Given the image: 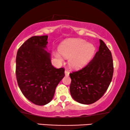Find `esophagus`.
Returning a JSON list of instances; mask_svg holds the SVG:
<instances>
[{
    "mask_svg": "<svg viewBox=\"0 0 130 130\" xmlns=\"http://www.w3.org/2000/svg\"><path fill=\"white\" fill-rule=\"evenodd\" d=\"M64 73H65V75H66V76H68L69 75V73H69V72L68 70H65Z\"/></svg>",
    "mask_w": 130,
    "mask_h": 130,
    "instance_id": "34e87169",
    "label": "esophagus"
}]
</instances>
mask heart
<instances>
[{
	"label": "heart",
	"instance_id": "1",
	"mask_svg": "<svg viewBox=\"0 0 130 130\" xmlns=\"http://www.w3.org/2000/svg\"><path fill=\"white\" fill-rule=\"evenodd\" d=\"M95 48L85 40L72 39L64 42L59 48L60 53H56L55 56L60 61H63L62 56L69 58V66L74 69L82 68L90 61Z\"/></svg>",
	"mask_w": 130,
	"mask_h": 130
}]
</instances>
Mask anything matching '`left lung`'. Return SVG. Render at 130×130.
Wrapping results in <instances>:
<instances>
[{"label":"left lung","instance_id":"left-lung-1","mask_svg":"<svg viewBox=\"0 0 130 130\" xmlns=\"http://www.w3.org/2000/svg\"><path fill=\"white\" fill-rule=\"evenodd\" d=\"M99 50L86 66L70 73V92L74 100L89 105L99 100L108 89L112 79L113 67L111 52L102 40Z\"/></svg>","mask_w":130,"mask_h":130}]
</instances>
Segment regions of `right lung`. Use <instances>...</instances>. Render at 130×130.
<instances>
[{"label":"right lung","mask_w":130,"mask_h":130,"mask_svg":"<svg viewBox=\"0 0 130 130\" xmlns=\"http://www.w3.org/2000/svg\"><path fill=\"white\" fill-rule=\"evenodd\" d=\"M48 36H34L19 48L16 58V76L25 96L37 105L52 100L57 86L64 77V69H56L47 49Z\"/></svg>","instance_id":"1"}]
</instances>
